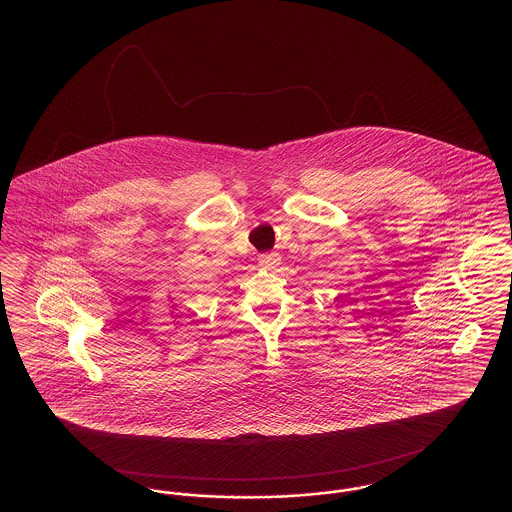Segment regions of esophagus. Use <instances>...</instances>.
<instances>
[{
	"mask_svg": "<svg viewBox=\"0 0 512 512\" xmlns=\"http://www.w3.org/2000/svg\"><path fill=\"white\" fill-rule=\"evenodd\" d=\"M280 255L278 253H263L261 257H259V263H261V267L268 268V270H272V268L278 267L280 265Z\"/></svg>",
	"mask_w": 512,
	"mask_h": 512,
	"instance_id": "34e87169",
	"label": "esophagus"
}]
</instances>
